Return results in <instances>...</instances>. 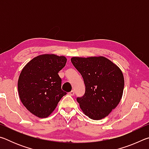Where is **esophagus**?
<instances>
[{"label": "esophagus", "mask_w": 149, "mask_h": 149, "mask_svg": "<svg viewBox=\"0 0 149 149\" xmlns=\"http://www.w3.org/2000/svg\"><path fill=\"white\" fill-rule=\"evenodd\" d=\"M74 94H75L74 91H72L71 92H70V95H71V96H74Z\"/></svg>", "instance_id": "esophagus-1"}]
</instances>
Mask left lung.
Masks as SVG:
<instances>
[{
	"label": "left lung",
	"instance_id": "obj_1",
	"mask_svg": "<svg viewBox=\"0 0 149 149\" xmlns=\"http://www.w3.org/2000/svg\"><path fill=\"white\" fill-rule=\"evenodd\" d=\"M71 61L82 75L85 85L84 95L77 98L83 112L95 120L107 116L122 97V72L104 56L73 57Z\"/></svg>",
	"mask_w": 149,
	"mask_h": 149
}]
</instances>
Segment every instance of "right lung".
Returning a JSON list of instances; mask_svg holds the SVG:
<instances>
[{
    "label": "right lung",
    "instance_id": "add662e5",
    "mask_svg": "<svg viewBox=\"0 0 149 149\" xmlns=\"http://www.w3.org/2000/svg\"><path fill=\"white\" fill-rule=\"evenodd\" d=\"M66 61L64 56L45 54L35 57L22 69L17 81L19 97L33 115L48 117L66 95L61 89L62 79L58 74Z\"/></svg>",
    "mask_w": 149,
    "mask_h": 149
}]
</instances>
